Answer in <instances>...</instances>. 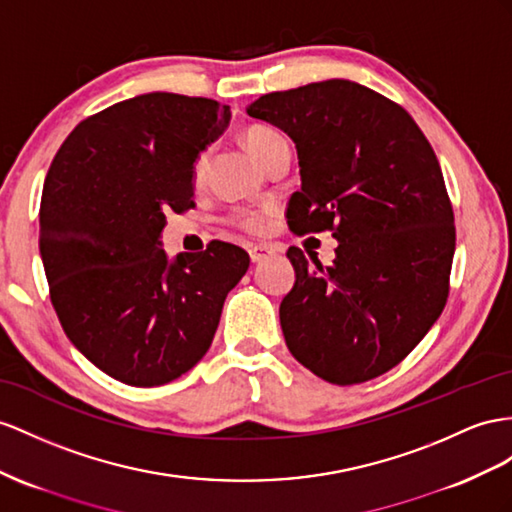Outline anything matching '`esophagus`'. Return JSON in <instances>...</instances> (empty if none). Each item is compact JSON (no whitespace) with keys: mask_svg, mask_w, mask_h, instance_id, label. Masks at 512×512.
<instances>
[{"mask_svg":"<svg viewBox=\"0 0 512 512\" xmlns=\"http://www.w3.org/2000/svg\"><path fill=\"white\" fill-rule=\"evenodd\" d=\"M246 251H248V255H251L253 264H259V261H264L266 257L277 253V246H272V244H248Z\"/></svg>","mask_w":512,"mask_h":512,"instance_id":"obj_1","label":"esophagus"}]
</instances>
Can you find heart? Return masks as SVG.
Segmentation results:
<instances>
[{"label": "heart", "instance_id": "b5f03b06", "mask_svg": "<svg viewBox=\"0 0 512 512\" xmlns=\"http://www.w3.org/2000/svg\"><path fill=\"white\" fill-rule=\"evenodd\" d=\"M285 138L279 134L277 129L266 127V125H253L244 131V142L248 151H251L257 160L261 162L264 157L277 147L279 142H283ZM205 168H207V153H201L196 157L194 162V181H201L205 175ZM272 209L270 207H259V209H240V212L233 214V222L238 227L257 233V231H264L268 225V216H270Z\"/></svg>", "mask_w": 512, "mask_h": 512}]
</instances>
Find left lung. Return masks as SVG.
Listing matches in <instances>:
<instances>
[{
  "label": "left lung",
  "mask_w": 512,
  "mask_h": 512,
  "mask_svg": "<svg viewBox=\"0 0 512 512\" xmlns=\"http://www.w3.org/2000/svg\"><path fill=\"white\" fill-rule=\"evenodd\" d=\"M248 116L296 144V233L331 229L333 266L287 251L296 281L279 307L294 359L333 385L398 365L448 300L454 214L437 155L398 103L350 80L270 93Z\"/></svg>",
  "instance_id": "8db88e82"
}]
</instances>
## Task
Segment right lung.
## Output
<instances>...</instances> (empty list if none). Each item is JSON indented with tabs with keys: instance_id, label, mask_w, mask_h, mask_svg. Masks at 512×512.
I'll return each instance as SVG.
<instances>
[{
	"instance_id": "1",
	"label": "right lung",
	"mask_w": 512,
	"mask_h": 512,
	"mask_svg": "<svg viewBox=\"0 0 512 512\" xmlns=\"http://www.w3.org/2000/svg\"><path fill=\"white\" fill-rule=\"evenodd\" d=\"M229 106L147 93L88 116L45 177L38 248L64 333L101 372L157 387L212 346L246 251L212 242L173 259L168 212L194 207V162L229 127Z\"/></svg>"
}]
</instances>
